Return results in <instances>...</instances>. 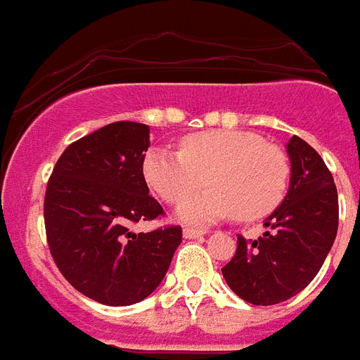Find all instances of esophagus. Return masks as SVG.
I'll use <instances>...</instances> for the list:
<instances>
[{
  "mask_svg": "<svg viewBox=\"0 0 360 360\" xmlns=\"http://www.w3.org/2000/svg\"><path fill=\"white\" fill-rule=\"evenodd\" d=\"M204 230H195V229H184V238L186 240H195V238H202Z\"/></svg>",
  "mask_w": 360,
  "mask_h": 360,
  "instance_id": "1",
  "label": "esophagus"
}]
</instances>
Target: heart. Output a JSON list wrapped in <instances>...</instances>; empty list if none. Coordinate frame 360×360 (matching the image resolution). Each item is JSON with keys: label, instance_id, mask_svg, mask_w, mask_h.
<instances>
[{"label": "heart", "instance_id": "1", "mask_svg": "<svg viewBox=\"0 0 360 360\" xmlns=\"http://www.w3.org/2000/svg\"><path fill=\"white\" fill-rule=\"evenodd\" d=\"M146 184L169 204L208 181L206 192L188 198L178 217L195 225L238 215L266 217L283 202L290 180L288 158L255 131L208 130L182 137L180 152L152 148L143 162Z\"/></svg>", "mask_w": 360, "mask_h": 360}]
</instances>
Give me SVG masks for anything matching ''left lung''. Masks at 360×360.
Returning a JSON list of instances; mask_svg holds the SVG:
<instances>
[{"label":"left lung","mask_w":360,"mask_h":360,"mask_svg":"<svg viewBox=\"0 0 360 360\" xmlns=\"http://www.w3.org/2000/svg\"><path fill=\"white\" fill-rule=\"evenodd\" d=\"M290 188L258 240L238 236V249L221 271L236 295L252 304L294 297L318 275L338 230V193L321 156L301 137L286 145Z\"/></svg>","instance_id":"1"}]
</instances>
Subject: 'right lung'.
<instances>
[{
    "instance_id": "1",
    "label": "right lung",
    "mask_w": 360,
    "mask_h": 360,
    "mask_svg": "<svg viewBox=\"0 0 360 360\" xmlns=\"http://www.w3.org/2000/svg\"><path fill=\"white\" fill-rule=\"evenodd\" d=\"M150 128L120 120L66 146L48 180L46 238L53 262L83 295L109 307L160 286L182 241L180 226L134 232L163 215L143 174Z\"/></svg>"
}]
</instances>
